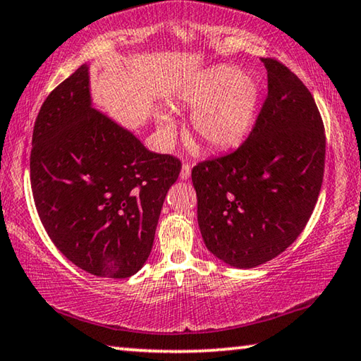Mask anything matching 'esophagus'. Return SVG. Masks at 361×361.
<instances>
[{"label":"esophagus","instance_id":"esophagus-1","mask_svg":"<svg viewBox=\"0 0 361 361\" xmlns=\"http://www.w3.org/2000/svg\"><path fill=\"white\" fill-rule=\"evenodd\" d=\"M189 176H191V166H189V164H183L181 172H180V178L181 180H188Z\"/></svg>","mask_w":361,"mask_h":361}]
</instances>
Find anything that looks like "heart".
<instances>
[{"instance_id": "obj_1", "label": "heart", "mask_w": 361, "mask_h": 361, "mask_svg": "<svg viewBox=\"0 0 361 361\" xmlns=\"http://www.w3.org/2000/svg\"><path fill=\"white\" fill-rule=\"evenodd\" d=\"M259 84L235 66L218 65L180 90L178 102L192 109L191 127L212 149L223 151L240 145L252 130L259 105ZM159 129L173 130L166 113L157 114Z\"/></svg>"}]
</instances>
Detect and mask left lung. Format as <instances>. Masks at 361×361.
<instances>
[{
	"mask_svg": "<svg viewBox=\"0 0 361 361\" xmlns=\"http://www.w3.org/2000/svg\"><path fill=\"white\" fill-rule=\"evenodd\" d=\"M261 62L267 99L252 133L234 152L191 173L205 247L239 269L271 261L298 239L325 169V129L312 94L277 60Z\"/></svg>",
	"mask_w": 361,
	"mask_h": 361,
	"instance_id": "obj_1",
	"label": "left lung"
}]
</instances>
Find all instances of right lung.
Segmentation results:
<instances>
[{"label":"right lung","instance_id":"1","mask_svg":"<svg viewBox=\"0 0 361 361\" xmlns=\"http://www.w3.org/2000/svg\"><path fill=\"white\" fill-rule=\"evenodd\" d=\"M32 145L36 210L56 247L97 277L137 274L180 175L178 159L146 149L92 105L87 63L42 103Z\"/></svg>","mask_w":361,"mask_h":361}]
</instances>
